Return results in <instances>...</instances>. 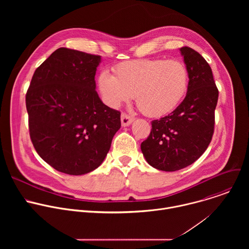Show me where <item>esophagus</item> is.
Returning <instances> with one entry per match:
<instances>
[{
	"mask_svg": "<svg viewBox=\"0 0 249 249\" xmlns=\"http://www.w3.org/2000/svg\"><path fill=\"white\" fill-rule=\"evenodd\" d=\"M134 121V118L126 113H122L121 114V124L123 127H126V126H129L132 124V122Z\"/></svg>",
	"mask_w": 249,
	"mask_h": 249,
	"instance_id": "esophagus-1",
	"label": "esophagus"
}]
</instances>
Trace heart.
<instances>
[{"label": "heart", "instance_id": "1", "mask_svg": "<svg viewBox=\"0 0 249 249\" xmlns=\"http://www.w3.org/2000/svg\"><path fill=\"white\" fill-rule=\"evenodd\" d=\"M114 74L103 71L98 76L97 85L103 100L117 107L135 95L138 108L149 117L171 112L188 89V70L179 60L128 61L116 66Z\"/></svg>", "mask_w": 249, "mask_h": 249}]
</instances>
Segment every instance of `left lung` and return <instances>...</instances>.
I'll list each match as a JSON object with an SVG mask.
<instances>
[{
    "label": "left lung",
    "instance_id": "left-lung-1",
    "mask_svg": "<svg viewBox=\"0 0 249 249\" xmlns=\"http://www.w3.org/2000/svg\"><path fill=\"white\" fill-rule=\"evenodd\" d=\"M189 74L183 101L167 116L152 121V130L141 150L153 167L176 171L196 161L214 134L219 90L212 69L197 51L180 48Z\"/></svg>",
    "mask_w": 249,
    "mask_h": 249
}]
</instances>
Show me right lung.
<instances>
[{
  "mask_svg": "<svg viewBox=\"0 0 249 249\" xmlns=\"http://www.w3.org/2000/svg\"><path fill=\"white\" fill-rule=\"evenodd\" d=\"M100 61L62 47L31 79L25 96L30 139L40 158L60 172L82 175L97 168L121 127L120 112L95 90Z\"/></svg>",
  "mask_w": 249,
  "mask_h": 249,
  "instance_id": "add662e5",
  "label": "right lung"
}]
</instances>
